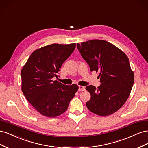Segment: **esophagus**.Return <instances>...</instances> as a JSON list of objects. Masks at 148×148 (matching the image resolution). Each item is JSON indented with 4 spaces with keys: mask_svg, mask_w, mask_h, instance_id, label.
<instances>
[{
    "mask_svg": "<svg viewBox=\"0 0 148 148\" xmlns=\"http://www.w3.org/2000/svg\"><path fill=\"white\" fill-rule=\"evenodd\" d=\"M78 90L80 91H84L85 90V87L83 86H78Z\"/></svg>",
    "mask_w": 148,
    "mask_h": 148,
    "instance_id": "obj_1",
    "label": "esophagus"
}]
</instances>
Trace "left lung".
Returning a JSON list of instances; mask_svg holds the SVG:
<instances>
[{
	"instance_id": "left-lung-1",
	"label": "left lung",
	"mask_w": 148,
	"mask_h": 148,
	"mask_svg": "<svg viewBox=\"0 0 148 148\" xmlns=\"http://www.w3.org/2000/svg\"><path fill=\"white\" fill-rule=\"evenodd\" d=\"M77 46L90 70L100 72V86L86 87L91 94V99L86 102L88 109L101 116L115 112L127 100L134 83L128 57L103 40H91L77 44Z\"/></svg>"
}]
</instances>
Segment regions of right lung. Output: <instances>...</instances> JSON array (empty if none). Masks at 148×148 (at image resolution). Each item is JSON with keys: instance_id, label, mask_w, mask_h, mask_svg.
<instances>
[{"instance_id": "obj_1", "label": "right lung", "mask_w": 148, "mask_h": 148, "mask_svg": "<svg viewBox=\"0 0 148 148\" xmlns=\"http://www.w3.org/2000/svg\"><path fill=\"white\" fill-rule=\"evenodd\" d=\"M76 44H52L31 53L21 71V90L26 99L39 112L56 117L67 109L78 91L77 84H62L58 78L62 65L73 53Z\"/></svg>"}]
</instances>
